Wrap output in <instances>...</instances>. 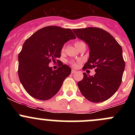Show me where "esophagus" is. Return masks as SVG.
<instances>
[{
	"label": "esophagus",
	"mask_w": 135,
	"mask_h": 135,
	"mask_svg": "<svg viewBox=\"0 0 135 135\" xmlns=\"http://www.w3.org/2000/svg\"><path fill=\"white\" fill-rule=\"evenodd\" d=\"M76 72V70H74V69H73V70H72V71H71V73H72V74H74V73H75Z\"/></svg>",
	"instance_id": "1"
}]
</instances>
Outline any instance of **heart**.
<instances>
[{
    "instance_id": "b5f03b06",
    "label": "heart",
    "mask_w": 135,
    "mask_h": 135,
    "mask_svg": "<svg viewBox=\"0 0 135 135\" xmlns=\"http://www.w3.org/2000/svg\"><path fill=\"white\" fill-rule=\"evenodd\" d=\"M80 42H76V43L75 44H78V43H80ZM64 51V47H62V51ZM73 66H76V65H77V63H76V62H73Z\"/></svg>"
}]
</instances>
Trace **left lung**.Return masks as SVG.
<instances>
[{"label": "left lung", "instance_id": "obj_1", "mask_svg": "<svg viewBox=\"0 0 135 135\" xmlns=\"http://www.w3.org/2000/svg\"><path fill=\"white\" fill-rule=\"evenodd\" d=\"M77 38L88 44L89 56L84 69L95 68V74L83 73L78 86L83 96L93 103L110 99L122 83L125 61L120 45L107 31L97 27L73 29Z\"/></svg>", "mask_w": 135, "mask_h": 135}]
</instances>
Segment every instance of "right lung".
Returning <instances> with one entry per match:
<instances>
[{
    "instance_id": "1",
    "label": "right lung",
    "mask_w": 135,
    "mask_h": 135,
    "mask_svg": "<svg viewBox=\"0 0 135 135\" xmlns=\"http://www.w3.org/2000/svg\"><path fill=\"white\" fill-rule=\"evenodd\" d=\"M76 36L71 29L58 26L40 28L25 40L18 56V75L24 89L31 97L48 100L57 93L71 69L61 65L53 70L49 64L59 62L62 47Z\"/></svg>"
}]
</instances>
